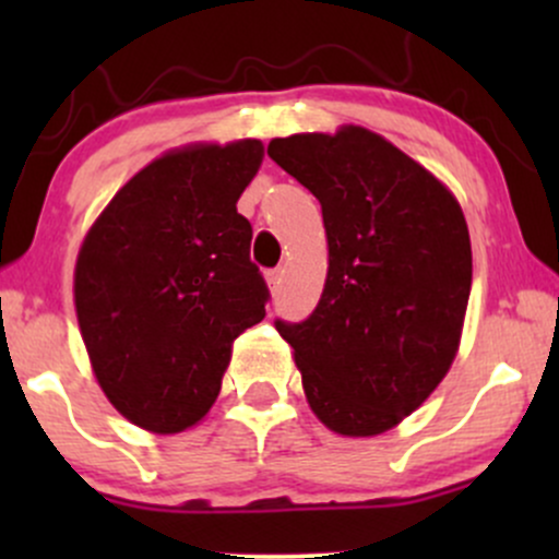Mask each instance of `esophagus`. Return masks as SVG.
<instances>
[{"instance_id": "obj_1", "label": "esophagus", "mask_w": 559, "mask_h": 559, "mask_svg": "<svg viewBox=\"0 0 559 559\" xmlns=\"http://www.w3.org/2000/svg\"><path fill=\"white\" fill-rule=\"evenodd\" d=\"M281 281H284V271H281V267H273V271H267V284H271L273 294L281 288Z\"/></svg>"}]
</instances>
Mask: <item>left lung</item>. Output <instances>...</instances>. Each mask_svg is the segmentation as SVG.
Segmentation results:
<instances>
[{"mask_svg": "<svg viewBox=\"0 0 559 559\" xmlns=\"http://www.w3.org/2000/svg\"><path fill=\"white\" fill-rule=\"evenodd\" d=\"M267 155L323 210L329 278L312 316L275 320L331 431L376 436L428 400L460 344L467 223L426 168L365 128L273 139Z\"/></svg>", "mask_w": 559, "mask_h": 559, "instance_id": "8db88e82", "label": "left lung"}]
</instances>
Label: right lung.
<instances>
[{
  "mask_svg": "<svg viewBox=\"0 0 559 559\" xmlns=\"http://www.w3.org/2000/svg\"><path fill=\"white\" fill-rule=\"evenodd\" d=\"M258 139L189 146L139 170L88 230L75 312L107 400L155 433L204 418L230 344L271 299L236 213L262 163Z\"/></svg>",
  "mask_w": 559,
  "mask_h": 559,
  "instance_id": "right-lung-1",
  "label": "right lung"
}]
</instances>
